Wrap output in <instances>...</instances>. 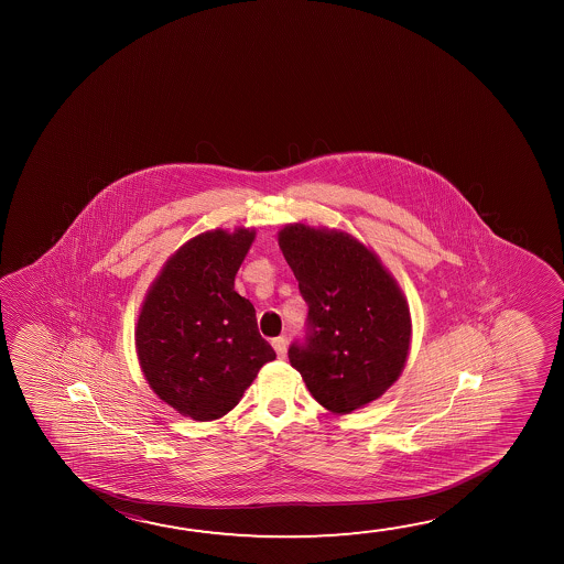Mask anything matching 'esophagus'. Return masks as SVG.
I'll list each match as a JSON object with an SVG mask.
<instances>
[{
    "label": "esophagus",
    "mask_w": 564,
    "mask_h": 564,
    "mask_svg": "<svg viewBox=\"0 0 564 564\" xmlns=\"http://www.w3.org/2000/svg\"><path fill=\"white\" fill-rule=\"evenodd\" d=\"M271 346H273V350L278 351L279 358H285L286 356V340L283 336H279V338H273L271 340Z\"/></svg>",
    "instance_id": "obj_1"
}]
</instances>
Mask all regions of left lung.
Returning a JSON list of instances; mask_svg holds the SVG:
<instances>
[{"label":"left lung","instance_id":"left-lung-1","mask_svg":"<svg viewBox=\"0 0 564 564\" xmlns=\"http://www.w3.org/2000/svg\"><path fill=\"white\" fill-rule=\"evenodd\" d=\"M279 248L308 305L305 344L289 361L321 405L348 415L381 398L405 368L411 313L378 253L351 234L286 224Z\"/></svg>","mask_w":564,"mask_h":564}]
</instances>
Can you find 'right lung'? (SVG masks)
<instances>
[{
  "label": "right lung",
  "mask_w": 564,
  "mask_h": 564,
  "mask_svg": "<svg viewBox=\"0 0 564 564\" xmlns=\"http://www.w3.org/2000/svg\"><path fill=\"white\" fill-rule=\"evenodd\" d=\"M256 228L203 231L166 259L139 308L135 351L149 388L176 413L216 421L275 360L234 279Z\"/></svg>",
  "instance_id": "obj_1"
}]
</instances>
